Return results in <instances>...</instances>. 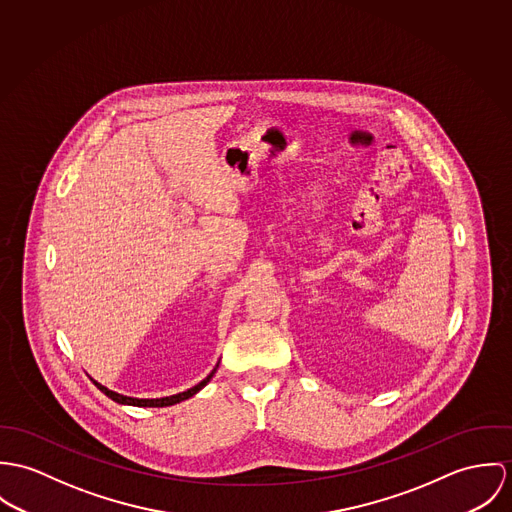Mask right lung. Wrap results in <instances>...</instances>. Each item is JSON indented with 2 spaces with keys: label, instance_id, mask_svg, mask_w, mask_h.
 Returning a JSON list of instances; mask_svg holds the SVG:
<instances>
[{
  "label": "right lung",
  "instance_id": "1",
  "mask_svg": "<svg viewBox=\"0 0 512 512\" xmlns=\"http://www.w3.org/2000/svg\"><path fill=\"white\" fill-rule=\"evenodd\" d=\"M216 369H218V365L212 369V373L204 379V381H200L196 387H192V389H188V391H184V393H178V395H172V397H163V398H133V397H125V395H119V393H115V391H110L108 387H104V385H100L98 381H94V385L106 395V397L112 398L115 402H119V404H129V406H149V408H161V406H172V404H176V402H182V400H186V398L194 397L198 391H202L208 383H210V379L214 377V373H216Z\"/></svg>",
  "mask_w": 512,
  "mask_h": 512
}]
</instances>
